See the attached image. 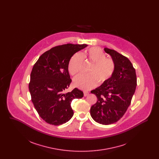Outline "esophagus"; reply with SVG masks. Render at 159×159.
<instances>
[{
  "mask_svg": "<svg viewBox=\"0 0 159 159\" xmlns=\"http://www.w3.org/2000/svg\"><path fill=\"white\" fill-rule=\"evenodd\" d=\"M83 93H84V97H86V96L89 94V92H87V91H84V92H83Z\"/></svg>",
  "mask_w": 159,
  "mask_h": 159,
  "instance_id": "34e87169",
  "label": "esophagus"
}]
</instances>
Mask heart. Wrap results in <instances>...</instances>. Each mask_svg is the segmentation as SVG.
Here are the masks:
<instances>
[{"mask_svg": "<svg viewBox=\"0 0 159 159\" xmlns=\"http://www.w3.org/2000/svg\"><path fill=\"white\" fill-rule=\"evenodd\" d=\"M84 58L92 64L88 75H80L75 78V86L83 90H90L95 88L98 83L100 84L107 82L113 76L116 70V64L112 59L102 49L93 47L86 51L85 55L77 52L69 61L68 70L71 76L79 74L82 68Z\"/></svg>", "mask_w": 159, "mask_h": 159, "instance_id": "obj_1", "label": "heart"}]
</instances>
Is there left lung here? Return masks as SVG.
<instances>
[{
	"instance_id": "obj_1",
	"label": "left lung",
	"mask_w": 159,
	"mask_h": 159,
	"mask_svg": "<svg viewBox=\"0 0 159 159\" xmlns=\"http://www.w3.org/2000/svg\"><path fill=\"white\" fill-rule=\"evenodd\" d=\"M104 51L114 61L116 70L107 82L91 91L98 99L90 113L95 121L107 125L119 120L126 113L137 83L135 69L127 57L107 48Z\"/></svg>"
}]
</instances>
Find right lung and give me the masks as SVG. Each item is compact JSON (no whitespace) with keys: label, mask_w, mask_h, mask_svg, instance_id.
<instances>
[{"label":"right lung","mask_w":159,"mask_h":159,"mask_svg":"<svg viewBox=\"0 0 159 159\" xmlns=\"http://www.w3.org/2000/svg\"><path fill=\"white\" fill-rule=\"evenodd\" d=\"M88 45L65 44L46 51L31 72L29 84L31 101L40 117L55 126L69 121L73 116L71 102L81 98L83 92L75 88L65 93L71 82L68 65L71 57Z\"/></svg>","instance_id":"1"}]
</instances>
